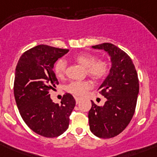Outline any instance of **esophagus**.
Returning <instances> with one entry per match:
<instances>
[{"instance_id": "obj_1", "label": "esophagus", "mask_w": 157, "mask_h": 157, "mask_svg": "<svg viewBox=\"0 0 157 157\" xmlns=\"http://www.w3.org/2000/svg\"><path fill=\"white\" fill-rule=\"evenodd\" d=\"M75 99H76V104H78V103H80V102H81V98H75Z\"/></svg>"}]
</instances>
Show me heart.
I'll use <instances>...</instances> for the list:
<instances>
[{"mask_svg":"<svg viewBox=\"0 0 157 157\" xmlns=\"http://www.w3.org/2000/svg\"><path fill=\"white\" fill-rule=\"evenodd\" d=\"M75 61L86 68L89 76L95 80H101L107 76L108 72V63L105 60H96V58L90 54H79L74 57ZM54 73L58 77L62 78L65 75L66 62L59 59L54 65ZM90 83L87 81H73L69 84L67 90L70 93L76 96H83L86 90L90 88Z\"/></svg>","mask_w":157,"mask_h":157,"instance_id":"obj_1","label":"heart"}]
</instances>
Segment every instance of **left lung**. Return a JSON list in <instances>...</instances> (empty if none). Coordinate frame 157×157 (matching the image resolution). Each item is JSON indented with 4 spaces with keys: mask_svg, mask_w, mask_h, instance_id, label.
I'll use <instances>...</instances> for the list:
<instances>
[{
    "mask_svg": "<svg viewBox=\"0 0 157 157\" xmlns=\"http://www.w3.org/2000/svg\"><path fill=\"white\" fill-rule=\"evenodd\" d=\"M92 48L107 52L112 65L98 89L107 101L102 107L91 101L90 129L98 138L110 139L121 134L134 116L139 91L138 74L129 55L115 45L103 43Z\"/></svg>",
    "mask_w": 157,
    "mask_h": 157,
    "instance_id": "obj_1",
    "label": "left lung"
}]
</instances>
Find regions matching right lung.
I'll return each instance as SVG.
<instances>
[{
	"label": "right lung",
	"mask_w": 157,
	"mask_h": 157,
	"mask_svg": "<svg viewBox=\"0 0 157 157\" xmlns=\"http://www.w3.org/2000/svg\"><path fill=\"white\" fill-rule=\"evenodd\" d=\"M68 50L40 45L23 53L15 69L13 94L19 113L33 131L46 138L63 134L76 105L70 94H65L61 104L50 98V90L59 84L53 71L54 63Z\"/></svg>",
	"instance_id": "add662e5"
}]
</instances>
